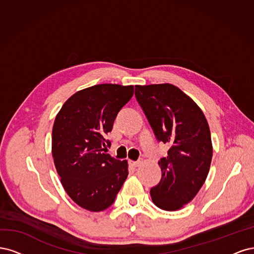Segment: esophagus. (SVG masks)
<instances>
[{"instance_id":"34e87169","label":"esophagus","mask_w":254,"mask_h":254,"mask_svg":"<svg viewBox=\"0 0 254 254\" xmlns=\"http://www.w3.org/2000/svg\"><path fill=\"white\" fill-rule=\"evenodd\" d=\"M141 163H142V160H138V161L129 160V161H128V165H129L130 167H133V168H138V167H140V166H141Z\"/></svg>"}]
</instances>
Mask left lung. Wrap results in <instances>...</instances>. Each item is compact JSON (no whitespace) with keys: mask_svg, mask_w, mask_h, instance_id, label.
Listing matches in <instances>:
<instances>
[{"mask_svg":"<svg viewBox=\"0 0 254 254\" xmlns=\"http://www.w3.org/2000/svg\"><path fill=\"white\" fill-rule=\"evenodd\" d=\"M136 99L158 141L170 145L158 165L159 184L151 189L153 202L176 211L190 202L208 176L212 154L208 121L192 98L170 83L136 85Z\"/></svg>","mask_w":254,"mask_h":254,"instance_id":"1","label":"left lung"}]
</instances>
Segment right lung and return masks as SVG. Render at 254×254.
Masks as SVG:
<instances>
[{"mask_svg": "<svg viewBox=\"0 0 254 254\" xmlns=\"http://www.w3.org/2000/svg\"><path fill=\"white\" fill-rule=\"evenodd\" d=\"M134 94L133 85L98 84L73 94L57 114L52 154L69 197L88 211L108 209L127 177V161L105 154L117 114Z\"/></svg>", "mask_w": 254, "mask_h": 254, "instance_id": "1", "label": "right lung"}]
</instances>
